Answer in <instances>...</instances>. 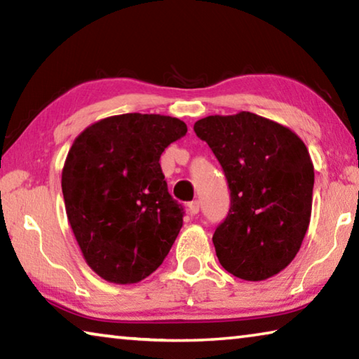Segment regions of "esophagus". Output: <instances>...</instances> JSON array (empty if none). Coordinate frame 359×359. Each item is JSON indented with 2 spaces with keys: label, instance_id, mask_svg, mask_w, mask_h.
I'll list each match as a JSON object with an SVG mask.
<instances>
[{
  "label": "esophagus",
  "instance_id": "34e87169",
  "mask_svg": "<svg viewBox=\"0 0 359 359\" xmlns=\"http://www.w3.org/2000/svg\"><path fill=\"white\" fill-rule=\"evenodd\" d=\"M188 212H190L191 215H196L199 212V201H191L188 204Z\"/></svg>",
  "mask_w": 359,
  "mask_h": 359
}]
</instances>
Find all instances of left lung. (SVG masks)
I'll return each instance as SVG.
<instances>
[{"instance_id":"left-lung-1","label":"left lung","mask_w":359,"mask_h":359,"mask_svg":"<svg viewBox=\"0 0 359 359\" xmlns=\"http://www.w3.org/2000/svg\"><path fill=\"white\" fill-rule=\"evenodd\" d=\"M209 144L231 191L228 217L215 229L218 261L229 274L261 282L299 252L312 214L313 165L296 133L242 111L194 123Z\"/></svg>"}]
</instances>
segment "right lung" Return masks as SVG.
<instances>
[{
  "mask_svg": "<svg viewBox=\"0 0 359 359\" xmlns=\"http://www.w3.org/2000/svg\"><path fill=\"white\" fill-rule=\"evenodd\" d=\"M184 121L160 114H121L79 135L66 156V215L87 264L101 278L137 283L156 271L184 223L160 166Z\"/></svg>",
  "mask_w": 359,
  "mask_h": 359,
  "instance_id": "obj_1",
  "label": "right lung"
}]
</instances>
